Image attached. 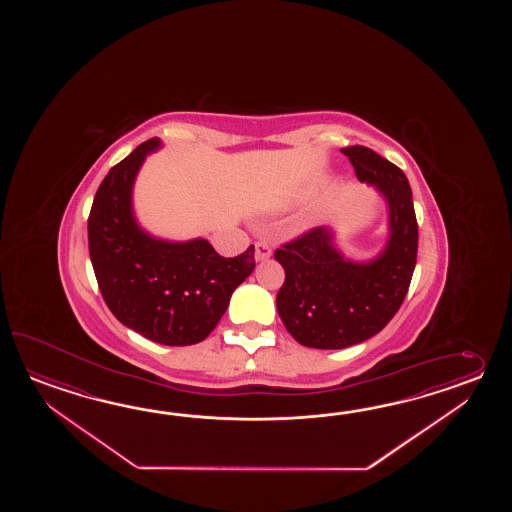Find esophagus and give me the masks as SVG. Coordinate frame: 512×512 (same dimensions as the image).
<instances>
[{
    "mask_svg": "<svg viewBox=\"0 0 512 512\" xmlns=\"http://www.w3.org/2000/svg\"><path fill=\"white\" fill-rule=\"evenodd\" d=\"M272 249L269 243L265 241H256V260L263 261L271 258Z\"/></svg>",
    "mask_w": 512,
    "mask_h": 512,
    "instance_id": "34e87169",
    "label": "esophagus"
}]
</instances>
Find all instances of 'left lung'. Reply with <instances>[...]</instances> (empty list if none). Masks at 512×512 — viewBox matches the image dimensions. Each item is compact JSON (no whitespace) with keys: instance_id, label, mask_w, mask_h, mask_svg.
<instances>
[{"instance_id":"1","label":"left lung","mask_w":512,"mask_h":512,"mask_svg":"<svg viewBox=\"0 0 512 512\" xmlns=\"http://www.w3.org/2000/svg\"><path fill=\"white\" fill-rule=\"evenodd\" d=\"M342 153L360 181L386 197L392 234L386 251L370 263L344 260L324 227L305 230L274 251L285 271L278 315L307 348L344 349L377 335L403 305L417 261L419 230L403 170L359 144Z\"/></svg>"}]
</instances>
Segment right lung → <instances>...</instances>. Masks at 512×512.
Returning a JSON list of instances; mask_svg holds the SVG:
<instances>
[{"instance_id": "obj_1", "label": "right lung", "mask_w": 512, "mask_h": 512, "mask_svg": "<svg viewBox=\"0 0 512 512\" xmlns=\"http://www.w3.org/2000/svg\"><path fill=\"white\" fill-rule=\"evenodd\" d=\"M159 139L115 164L87 218L89 256L98 289L124 326L164 346L197 344L218 326L230 296L252 269L254 245L223 258L207 240L168 243L144 234L131 214L135 175Z\"/></svg>"}]
</instances>
